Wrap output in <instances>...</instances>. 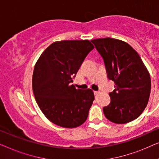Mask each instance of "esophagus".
<instances>
[{"mask_svg":"<svg viewBox=\"0 0 159 159\" xmlns=\"http://www.w3.org/2000/svg\"><path fill=\"white\" fill-rule=\"evenodd\" d=\"M93 93H94V94L95 95H97V94H99V91H93Z\"/></svg>","mask_w":159,"mask_h":159,"instance_id":"obj_1","label":"esophagus"}]
</instances>
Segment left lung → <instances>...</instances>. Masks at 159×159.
Here are the masks:
<instances>
[{
	"instance_id": "1",
	"label": "left lung",
	"mask_w": 159,
	"mask_h": 159,
	"mask_svg": "<svg viewBox=\"0 0 159 159\" xmlns=\"http://www.w3.org/2000/svg\"><path fill=\"white\" fill-rule=\"evenodd\" d=\"M104 61L115 90L109 93L111 102L103 108L109 121L125 124L137 119L148 102L151 89L149 72L138 53L122 40L99 38L91 40Z\"/></svg>"
}]
</instances>
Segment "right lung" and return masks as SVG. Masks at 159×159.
I'll use <instances>...</instances> for the list:
<instances>
[{
	"label": "right lung",
	"mask_w": 159,
	"mask_h": 159,
	"mask_svg": "<svg viewBox=\"0 0 159 159\" xmlns=\"http://www.w3.org/2000/svg\"><path fill=\"white\" fill-rule=\"evenodd\" d=\"M89 40H63L51 44L36 62L32 89L44 116L58 126L74 128L86 121L94 94L90 89H75L73 77L89 52Z\"/></svg>",
	"instance_id": "right-lung-1"
}]
</instances>
